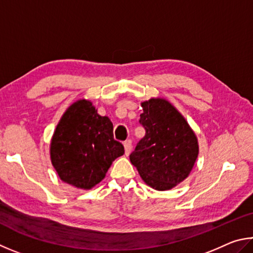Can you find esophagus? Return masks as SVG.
I'll return each mask as SVG.
<instances>
[{
	"mask_svg": "<svg viewBox=\"0 0 253 253\" xmlns=\"http://www.w3.org/2000/svg\"><path fill=\"white\" fill-rule=\"evenodd\" d=\"M124 150H126V156H129L131 150H132V141L131 140H126L124 142Z\"/></svg>",
	"mask_w": 253,
	"mask_h": 253,
	"instance_id": "34e87169",
	"label": "esophagus"
}]
</instances>
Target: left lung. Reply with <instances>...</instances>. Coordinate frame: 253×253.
<instances>
[{
    "label": "left lung",
    "mask_w": 253,
    "mask_h": 253,
    "mask_svg": "<svg viewBox=\"0 0 253 253\" xmlns=\"http://www.w3.org/2000/svg\"><path fill=\"white\" fill-rule=\"evenodd\" d=\"M141 105L139 122L145 135L130 154V161L150 187L170 190L191 172L199 154L198 139L169 101L152 97Z\"/></svg>",
    "instance_id": "1"
}]
</instances>
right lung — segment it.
I'll return each mask as SVG.
<instances>
[{"instance_id": "1", "label": "right lung", "mask_w": 253, "mask_h": 253, "mask_svg": "<svg viewBox=\"0 0 253 253\" xmlns=\"http://www.w3.org/2000/svg\"><path fill=\"white\" fill-rule=\"evenodd\" d=\"M124 147L113 138V124L92 102L79 100L65 111L51 141V161L64 182L91 189L104 179Z\"/></svg>"}]
</instances>
